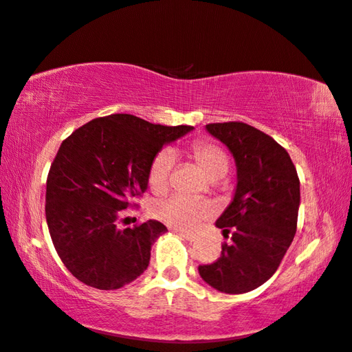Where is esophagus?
<instances>
[{"mask_svg":"<svg viewBox=\"0 0 352 352\" xmlns=\"http://www.w3.org/2000/svg\"><path fill=\"white\" fill-rule=\"evenodd\" d=\"M172 230L177 232L178 235H182L185 239H188V241H194V239H196V233H189L185 230H180V228H172Z\"/></svg>","mask_w":352,"mask_h":352,"instance_id":"1","label":"esophagus"}]
</instances>
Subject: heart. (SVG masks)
<instances>
[{
  "instance_id": "b5f03b06",
  "label": "heart",
  "mask_w": 352,
  "mask_h": 352,
  "mask_svg": "<svg viewBox=\"0 0 352 352\" xmlns=\"http://www.w3.org/2000/svg\"><path fill=\"white\" fill-rule=\"evenodd\" d=\"M189 155L196 161L200 169L210 180L222 178L230 167V158L226 150L214 142L197 139L189 146ZM175 164V155L170 148H161L150 161L147 170L148 186L155 192H164L169 188L170 174ZM211 205L205 200L189 199L185 196H170L158 200L152 206V214L164 224L180 228V230H192L205 217L211 214Z\"/></svg>"
}]
</instances>
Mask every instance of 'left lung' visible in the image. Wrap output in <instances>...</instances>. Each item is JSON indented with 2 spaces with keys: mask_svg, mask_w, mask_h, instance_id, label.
Returning <instances> with one entry per match:
<instances>
[{
  "mask_svg": "<svg viewBox=\"0 0 352 352\" xmlns=\"http://www.w3.org/2000/svg\"><path fill=\"white\" fill-rule=\"evenodd\" d=\"M236 161L238 185L232 204L216 221L224 238L221 256L200 265L199 274L217 292L241 294L271 278L298 227L299 177L280 144L244 122L206 125Z\"/></svg>",
  "mask_w": 352,
  "mask_h": 352,
  "instance_id": "left-lung-1",
  "label": "left lung"
}]
</instances>
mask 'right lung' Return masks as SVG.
Instances as JSON below:
<instances>
[{"label":"right lung","mask_w":352,"mask_h":352,"mask_svg":"<svg viewBox=\"0 0 352 352\" xmlns=\"http://www.w3.org/2000/svg\"><path fill=\"white\" fill-rule=\"evenodd\" d=\"M191 130L111 114L64 139L47 177L45 216L56 252L78 280L117 289L147 270L166 226L147 221L120 230L117 224L146 192L155 153Z\"/></svg>","instance_id":"1"}]
</instances>
